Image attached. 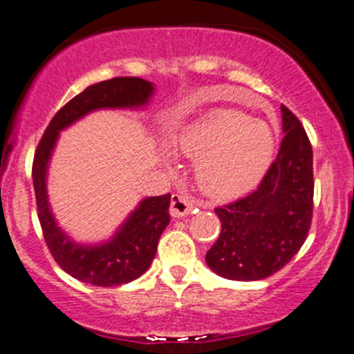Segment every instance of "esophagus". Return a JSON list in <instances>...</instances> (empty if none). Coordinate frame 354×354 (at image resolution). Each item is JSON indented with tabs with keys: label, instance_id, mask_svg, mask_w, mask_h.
<instances>
[{
	"label": "esophagus",
	"instance_id": "esophagus-1",
	"mask_svg": "<svg viewBox=\"0 0 354 354\" xmlns=\"http://www.w3.org/2000/svg\"><path fill=\"white\" fill-rule=\"evenodd\" d=\"M192 212H193V205L189 203L185 196L173 195V198H171V207H169V213L173 218H180V216L189 215Z\"/></svg>",
	"mask_w": 354,
	"mask_h": 354
}]
</instances>
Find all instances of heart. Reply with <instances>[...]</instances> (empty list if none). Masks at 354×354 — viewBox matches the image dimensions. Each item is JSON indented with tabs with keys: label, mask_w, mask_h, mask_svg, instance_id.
<instances>
[{
	"label": "heart",
	"mask_w": 354,
	"mask_h": 354,
	"mask_svg": "<svg viewBox=\"0 0 354 354\" xmlns=\"http://www.w3.org/2000/svg\"><path fill=\"white\" fill-rule=\"evenodd\" d=\"M171 142L181 156L196 159V183L215 200H234L254 189L275 154V134L269 124L239 111L213 112L174 134ZM161 158L173 166L168 149L161 151Z\"/></svg>",
	"instance_id": "b5f03b06"
}]
</instances>
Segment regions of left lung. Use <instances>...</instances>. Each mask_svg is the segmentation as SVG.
Returning a JSON list of instances; mask_svg holds the SVG:
<instances>
[{
  "instance_id": "1",
  "label": "left lung",
  "mask_w": 354,
  "mask_h": 354,
  "mask_svg": "<svg viewBox=\"0 0 354 354\" xmlns=\"http://www.w3.org/2000/svg\"><path fill=\"white\" fill-rule=\"evenodd\" d=\"M282 133L277 158L255 192L215 208L218 240L207 266L230 281H260L281 270L308 239L313 218V147L299 119L281 106Z\"/></svg>"
}]
</instances>
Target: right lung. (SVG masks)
Wrapping results in <instances>:
<instances>
[{"label": "right lung", "mask_w": 354, "mask_h": 354, "mask_svg": "<svg viewBox=\"0 0 354 354\" xmlns=\"http://www.w3.org/2000/svg\"><path fill=\"white\" fill-rule=\"evenodd\" d=\"M154 84L139 77H115L92 84L57 112L46 127L33 159V188L38 220L53 259L67 274L85 284L112 287L127 284L149 269L159 236L169 223L171 195L149 196L119 225L111 239L97 243L75 242L58 225L46 193L50 159L62 131L87 114L102 109H146L154 95Z\"/></svg>", "instance_id": "obj_1"}]
</instances>
